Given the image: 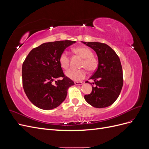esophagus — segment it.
Here are the masks:
<instances>
[{"mask_svg": "<svg viewBox=\"0 0 149 149\" xmlns=\"http://www.w3.org/2000/svg\"><path fill=\"white\" fill-rule=\"evenodd\" d=\"M83 84V82L81 81H75L74 84L76 86H79V85H81Z\"/></svg>", "mask_w": 149, "mask_h": 149, "instance_id": "1", "label": "esophagus"}]
</instances>
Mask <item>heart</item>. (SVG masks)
<instances>
[{
    "label": "heart",
    "mask_w": 149,
    "mask_h": 149,
    "mask_svg": "<svg viewBox=\"0 0 149 149\" xmlns=\"http://www.w3.org/2000/svg\"><path fill=\"white\" fill-rule=\"evenodd\" d=\"M73 52L80 57L83 58V61L81 66L84 68L89 72L95 71L97 66V61L93 56V53L91 49L86 47H79L75 48ZM59 62L62 68L67 70L70 65V57L68 53L66 52H63L59 58ZM66 75L69 78L74 80L79 81L83 79L86 75V71L84 69L79 70H70L66 73Z\"/></svg>",
    "instance_id": "1"
}]
</instances>
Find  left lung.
<instances>
[{
	"label": "left lung",
	"instance_id": "obj_1",
	"mask_svg": "<svg viewBox=\"0 0 149 149\" xmlns=\"http://www.w3.org/2000/svg\"><path fill=\"white\" fill-rule=\"evenodd\" d=\"M93 49L98 57V67L89 79L94 80L92 92L86 101L97 108L111 106L119 97L123 86V68L119 56L109 46L100 42H82ZM86 83H89L86 81ZM91 84V83H90Z\"/></svg>",
	"mask_w": 149,
	"mask_h": 149
}]
</instances>
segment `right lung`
<instances>
[{
    "label": "right lung",
    "instance_id": "1",
    "mask_svg": "<svg viewBox=\"0 0 149 149\" xmlns=\"http://www.w3.org/2000/svg\"><path fill=\"white\" fill-rule=\"evenodd\" d=\"M76 43L63 40L42 44L31 49L22 65V84L30 102L40 109L50 110L65 101L68 89L74 84L66 76L59 58L65 49ZM61 77L57 81L56 79ZM56 81V84L52 82Z\"/></svg>",
    "mask_w": 149,
    "mask_h": 149
}]
</instances>
